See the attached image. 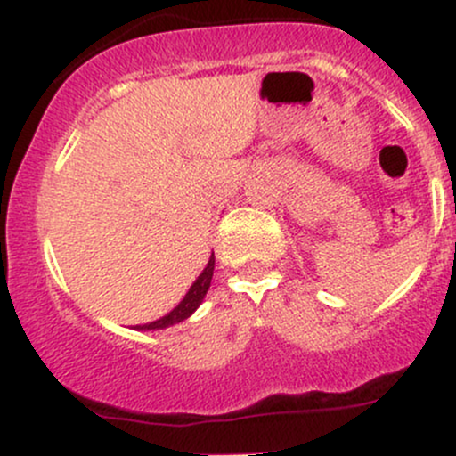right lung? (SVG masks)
Returning <instances> with one entry per match:
<instances>
[{
	"label": "right lung",
	"instance_id": "1",
	"mask_svg": "<svg viewBox=\"0 0 456 456\" xmlns=\"http://www.w3.org/2000/svg\"><path fill=\"white\" fill-rule=\"evenodd\" d=\"M212 274H214V253L210 261H208L206 268H203L201 274L197 276V281L192 282L191 289L186 291V296L182 297V302L174 308V311H169L165 317L156 319V322L143 323V326H134V330H162V328H169V326H175V323L184 322V319H188L197 311L199 305L203 302V297H206L208 289H210Z\"/></svg>",
	"mask_w": 456,
	"mask_h": 456
}]
</instances>
